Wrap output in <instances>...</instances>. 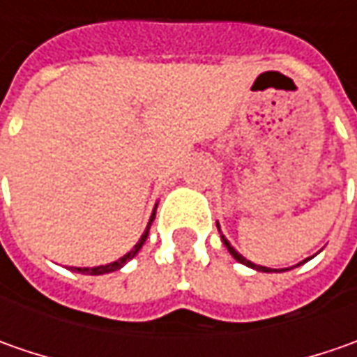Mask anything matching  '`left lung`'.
<instances>
[{
    "mask_svg": "<svg viewBox=\"0 0 357 357\" xmlns=\"http://www.w3.org/2000/svg\"><path fill=\"white\" fill-rule=\"evenodd\" d=\"M216 227H218V225H216ZM218 232H220V228H218ZM220 238H222V242H225V246H227V248H228V252L232 254V256H234V258L238 260L240 264H246V266L254 268V270H260V272H278V270H272V268L256 266V264H252L250 260H246V258H244L242 254H238V252H236V250H234V248H232V246H230V242H228V240L225 238V234H220ZM308 260H310V258H308ZM304 262H306V260H304Z\"/></svg>",
    "mask_w": 357,
    "mask_h": 357,
    "instance_id": "obj_1",
    "label": "left lung"
}]
</instances>
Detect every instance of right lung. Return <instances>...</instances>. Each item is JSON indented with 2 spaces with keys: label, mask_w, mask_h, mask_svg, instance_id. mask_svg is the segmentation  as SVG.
<instances>
[{
  "label": "right lung",
  "mask_w": 357,
  "mask_h": 357,
  "mask_svg": "<svg viewBox=\"0 0 357 357\" xmlns=\"http://www.w3.org/2000/svg\"><path fill=\"white\" fill-rule=\"evenodd\" d=\"M157 211V208H155ZM153 218H155V213H153V216H151V222H153ZM151 222H149V227H146V230H144V234L141 236V240L135 244V248L130 250V252H127L123 258H119V260H115V262H111V264H105V266H95V268H73L75 272H81V274H91V276H99V274H107V272H115V270H119V268H123L127 262H129L130 258L135 256V254L141 250V246L144 244V240H146V236H149V228H151Z\"/></svg>",
  "instance_id": "add662e5"
}]
</instances>
